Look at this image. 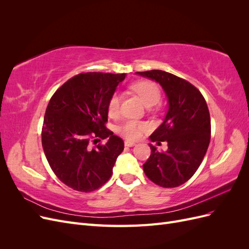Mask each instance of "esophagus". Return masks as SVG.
Listing matches in <instances>:
<instances>
[{"label":"esophagus","mask_w":249,"mask_h":249,"mask_svg":"<svg viewBox=\"0 0 249 249\" xmlns=\"http://www.w3.org/2000/svg\"><path fill=\"white\" fill-rule=\"evenodd\" d=\"M124 145H125V146H129V147H132V146H135V145H136V143L133 142V141L125 140V141H124Z\"/></svg>","instance_id":"1"}]
</instances>
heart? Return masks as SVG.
<instances>
[{"label": "heart", "mask_w": 249, "mask_h": 249, "mask_svg": "<svg viewBox=\"0 0 249 249\" xmlns=\"http://www.w3.org/2000/svg\"><path fill=\"white\" fill-rule=\"evenodd\" d=\"M131 90L138 94L140 99L143 101L146 106H153L157 104L161 99V91L160 88L158 87L156 83L148 81V80H140L132 83L130 85ZM120 111V95L117 92L112 93L109 97L107 103V112L110 117H116L119 114ZM146 124L138 122V120L129 119L119 126L118 133L123 137L136 140L140 138L141 134L146 130Z\"/></svg>", "instance_id": "1"}]
</instances>
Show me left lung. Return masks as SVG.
I'll use <instances>...</instances> for the list:
<instances>
[{
    "instance_id": "left-lung-1",
    "label": "left lung",
    "mask_w": 249,
    "mask_h": 249,
    "mask_svg": "<svg viewBox=\"0 0 249 249\" xmlns=\"http://www.w3.org/2000/svg\"><path fill=\"white\" fill-rule=\"evenodd\" d=\"M160 83L169 109L150 140L167 142L166 152L149 144L152 153L143 164L145 176L163 188H175L190 179L202 162L211 139L208 105L199 90L175 74L153 70L137 72Z\"/></svg>"
}]
</instances>
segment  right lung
<instances>
[{"label": "right lung", "mask_w": 249, "mask_h": 249, "mask_svg": "<svg viewBox=\"0 0 249 249\" xmlns=\"http://www.w3.org/2000/svg\"><path fill=\"white\" fill-rule=\"evenodd\" d=\"M124 78V73L81 72L51 97L41 130L42 148L56 177L73 190L87 193L106 184L124 150L123 139L106 124L109 97ZM106 138L105 145L97 144Z\"/></svg>", "instance_id": "right-lung-1"}]
</instances>
